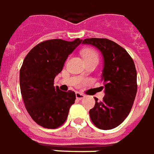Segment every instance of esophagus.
Wrapping results in <instances>:
<instances>
[{
  "label": "esophagus",
  "mask_w": 154,
  "mask_h": 154,
  "mask_svg": "<svg viewBox=\"0 0 154 154\" xmlns=\"http://www.w3.org/2000/svg\"><path fill=\"white\" fill-rule=\"evenodd\" d=\"M75 97L78 100H82V99L85 97V94H81V93H79V92H77V93L75 94Z\"/></svg>",
  "instance_id": "34e87169"
}]
</instances>
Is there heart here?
Segmentation results:
<instances>
[{"instance_id": "1", "label": "heart", "mask_w": 154, "mask_h": 154, "mask_svg": "<svg viewBox=\"0 0 154 154\" xmlns=\"http://www.w3.org/2000/svg\"><path fill=\"white\" fill-rule=\"evenodd\" d=\"M83 57L85 58V60H98V55L97 52L94 49L92 48H86L82 51Z\"/></svg>"}]
</instances>
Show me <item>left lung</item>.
<instances>
[{
  "instance_id": "obj_1",
  "label": "left lung",
  "mask_w": 154,
  "mask_h": 154,
  "mask_svg": "<svg viewBox=\"0 0 154 154\" xmlns=\"http://www.w3.org/2000/svg\"><path fill=\"white\" fill-rule=\"evenodd\" d=\"M102 52L104 66L102 81L105 96L95 97V106L89 111L92 122L101 130H112L121 125L131 112L137 93V72L134 60L127 51L115 42L106 38H86Z\"/></svg>"
}]
</instances>
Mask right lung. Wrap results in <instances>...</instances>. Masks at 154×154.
I'll list each match as a JSON object with an SVG mask.
<instances>
[{
  "label": "right lung",
  "mask_w": 154,
  "mask_h": 154,
  "mask_svg": "<svg viewBox=\"0 0 154 154\" xmlns=\"http://www.w3.org/2000/svg\"><path fill=\"white\" fill-rule=\"evenodd\" d=\"M81 42L79 38L42 42L23 60L20 71L22 97L27 112L42 127L56 129L62 125L75 103V92L60 91L54 86V79L63 69L68 56Z\"/></svg>",
  "instance_id": "1"
}]
</instances>
